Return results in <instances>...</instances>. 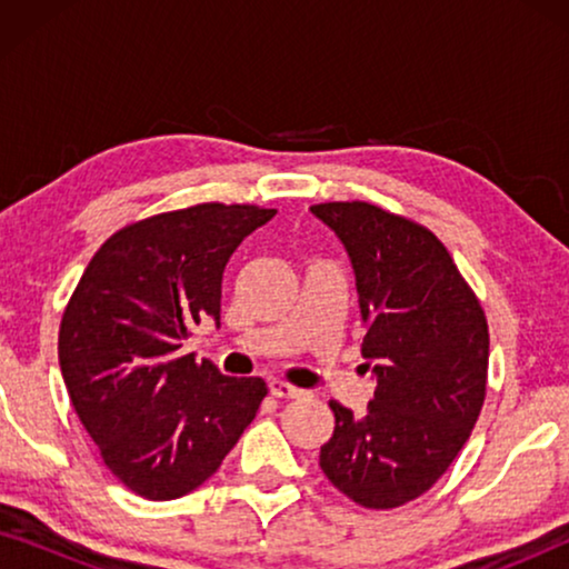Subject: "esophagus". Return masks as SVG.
<instances>
[{
    "instance_id": "obj_1",
    "label": "esophagus",
    "mask_w": 569,
    "mask_h": 569,
    "mask_svg": "<svg viewBox=\"0 0 569 569\" xmlns=\"http://www.w3.org/2000/svg\"><path fill=\"white\" fill-rule=\"evenodd\" d=\"M269 391H271V396H277V399H300L302 396V388L287 383V380H279V378L269 380Z\"/></svg>"
}]
</instances>
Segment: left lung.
<instances>
[{"label":"left lung","instance_id":"obj_1","mask_svg":"<svg viewBox=\"0 0 569 569\" xmlns=\"http://www.w3.org/2000/svg\"><path fill=\"white\" fill-rule=\"evenodd\" d=\"M352 259L362 357L378 386L365 417H337L321 469L349 500L401 508L456 461L487 396L489 329L481 302L432 230L370 201L310 207ZM368 368V365H365Z\"/></svg>","mask_w":569,"mask_h":569}]
</instances>
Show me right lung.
Returning a JSON list of instances; mask_svg holds the SVG:
<instances>
[{
	"mask_svg": "<svg viewBox=\"0 0 569 569\" xmlns=\"http://www.w3.org/2000/svg\"><path fill=\"white\" fill-rule=\"evenodd\" d=\"M274 214L207 201L131 222L98 248L67 302L69 399L108 471L144 500L204 485L269 391L181 347L207 316L220 321L224 263Z\"/></svg>",
	"mask_w": 569,
	"mask_h": 569,
	"instance_id": "obj_1",
	"label": "right lung"
}]
</instances>
